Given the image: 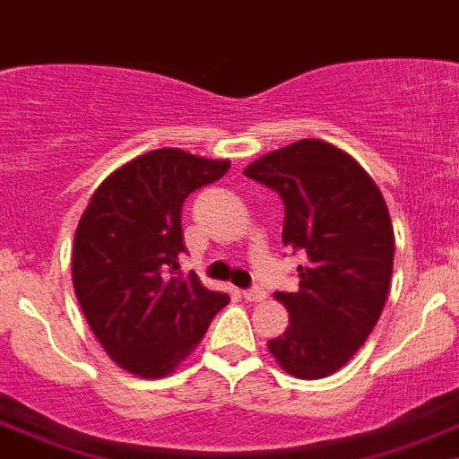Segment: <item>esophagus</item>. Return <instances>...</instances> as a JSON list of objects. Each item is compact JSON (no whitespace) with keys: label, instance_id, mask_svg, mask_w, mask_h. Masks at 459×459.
I'll list each match as a JSON object with an SVG mask.
<instances>
[{"label":"esophagus","instance_id":"1","mask_svg":"<svg viewBox=\"0 0 459 459\" xmlns=\"http://www.w3.org/2000/svg\"><path fill=\"white\" fill-rule=\"evenodd\" d=\"M242 295H245L247 301H263V299H265V290H263L260 286L249 288V290H245Z\"/></svg>","mask_w":459,"mask_h":459}]
</instances>
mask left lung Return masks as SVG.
<instances>
[{"instance_id":"1","label":"left lung","mask_w":459,"mask_h":459,"mask_svg":"<svg viewBox=\"0 0 459 459\" xmlns=\"http://www.w3.org/2000/svg\"><path fill=\"white\" fill-rule=\"evenodd\" d=\"M286 205L283 245L307 255L299 290L274 292L290 325L267 341L292 377L341 370L377 325L394 272V226L382 192L348 152L301 139L245 169Z\"/></svg>"}]
</instances>
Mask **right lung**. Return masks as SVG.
I'll use <instances>...</instances> for the list:
<instances>
[{
  "instance_id": "obj_1",
  "label": "right lung",
  "mask_w": 459,
  "mask_h": 459,
  "mask_svg": "<svg viewBox=\"0 0 459 459\" xmlns=\"http://www.w3.org/2000/svg\"><path fill=\"white\" fill-rule=\"evenodd\" d=\"M229 169V160L158 148L107 176L82 214L73 286L91 332L127 373H173L229 304L178 272L185 199Z\"/></svg>"
}]
</instances>
